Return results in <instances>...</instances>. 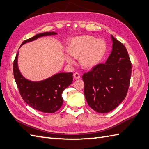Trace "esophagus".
I'll use <instances>...</instances> for the list:
<instances>
[{"instance_id":"1","label":"esophagus","mask_w":149,"mask_h":149,"mask_svg":"<svg viewBox=\"0 0 149 149\" xmlns=\"http://www.w3.org/2000/svg\"><path fill=\"white\" fill-rule=\"evenodd\" d=\"M80 77H81V75L79 74V73H77V72L74 73V77L75 79H78L80 78Z\"/></svg>"}]
</instances>
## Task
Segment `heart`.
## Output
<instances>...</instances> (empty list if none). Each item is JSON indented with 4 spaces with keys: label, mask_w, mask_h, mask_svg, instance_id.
Segmentation results:
<instances>
[{
    "label": "heart",
    "mask_w": 149,
    "mask_h": 149,
    "mask_svg": "<svg viewBox=\"0 0 149 149\" xmlns=\"http://www.w3.org/2000/svg\"><path fill=\"white\" fill-rule=\"evenodd\" d=\"M66 51L72 58L78 59L79 64L85 68H91L97 65L106 51L104 40L93 36L84 35L73 38L69 41ZM66 61L73 64L74 61L66 57Z\"/></svg>",
    "instance_id": "1"
}]
</instances>
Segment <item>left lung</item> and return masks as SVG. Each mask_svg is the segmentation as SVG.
I'll return each instance as SVG.
<instances>
[{
    "mask_svg": "<svg viewBox=\"0 0 149 149\" xmlns=\"http://www.w3.org/2000/svg\"><path fill=\"white\" fill-rule=\"evenodd\" d=\"M113 48L108 59L84 73V93L91 109L100 113L115 109L127 95L131 62L123 44L111 36Z\"/></svg>",
    "mask_w": 149,
    "mask_h": 149,
    "instance_id": "left-lung-1",
    "label": "left lung"
}]
</instances>
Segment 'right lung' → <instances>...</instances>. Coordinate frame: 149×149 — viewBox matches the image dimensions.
<instances>
[{"instance_id": "obj_1", "label": "right lung", "mask_w": 149, "mask_h": 149, "mask_svg": "<svg viewBox=\"0 0 149 149\" xmlns=\"http://www.w3.org/2000/svg\"><path fill=\"white\" fill-rule=\"evenodd\" d=\"M57 34L54 32L38 34L22 43L31 42L40 37ZM18 54L13 61V75L23 100L28 105L40 111L53 113L61 107L63 103L62 93L73 81V73H59L45 80L33 82L25 79L19 71L17 65Z\"/></svg>"}]
</instances>
